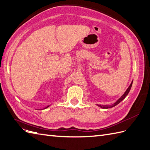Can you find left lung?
<instances>
[{
    "label": "left lung",
    "mask_w": 150,
    "mask_h": 150,
    "mask_svg": "<svg viewBox=\"0 0 150 150\" xmlns=\"http://www.w3.org/2000/svg\"><path fill=\"white\" fill-rule=\"evenodd\" d=\"M132 83H133V81H131V83L130 85H129V86L128 87V88H127V90L126 91V92H125V93L123 94V95H122V96L120 98L118 99L117 101H116V102H115L114 103H112V104H110V105H98V107H100V108H102V109H109V108H113V107H115V105H118L119 103L121 102L126 97V96L127 95L128 93H129V92L130 91L131 88V86H132Z\"/></svg>",
    "instance_id": "8db88e82"
}]
</instances>
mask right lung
I'll return each instance as SVG.
<instances>
[{"label": "right lung", "mask_w": 150, "mask_h": 150, "mask_svg": "<svg viewBox=\"0 0 150 150\" xmlns=\"http://www.w3.org/2000/svg\"><path fill=\"white\" fill-rule=\"evenodd\" d=\"M49 106H50V105H48L47 107H46V108H45V109H47V108H48V107H49Z\"/></svg>", "instance_id": "obj_1"}]
</instances>
